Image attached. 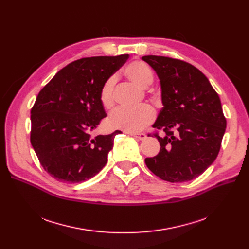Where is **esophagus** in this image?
<instances>
[{"label": "esophagus", "instance_id": "34e87169", "mask_svg": "<svg viewBox=\"0 0 249 249\" xmlns=\"http://www.w3.org/2000/svg\"><path fill=\"white\" fill-rule=\"evenodd\" d=\"M131 136H133L134 138L138 139V140H144L146 138V134L145 133H129Z\"/></svg>", "mask_w": 249, "mask_h": 249}]
</instances>
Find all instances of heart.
<instances>
[{"label": "heart", "instance_id": "heart-1", "mask_svg": "<svg viewBox=\"0 0 249 249\" xmlns=\"http://www.w3.org/2000/svg\"><path fill=\"white\" fill-rule=\"evenodd\" d=\"M125 75L141 88L152 84L154 74L149 65L141 60L128 63L124 69ZM115 78L110 76L102 85L99 99L105 109H110L114 105ZM155 118L154 109L149 105H141L136 108L118 107L108 118V125L112 129H120L127 132H138L153 122Z\"/></svg>", "mask_w": 249, "mask_h": 249}]
</instances>
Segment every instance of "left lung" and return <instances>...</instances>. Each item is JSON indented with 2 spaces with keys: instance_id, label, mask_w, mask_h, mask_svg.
<instances>
[{
  "instance_id": "1",
  "label": "left lung",
  "mask_w": 249,
  "mask_h": 249,
  "mask_svg": "<svg viewBox=\"0 0 249 249\" xmlns=\"http://www.w3.org/2000/svg\"><path fill=\"white\" fill-rule=\"evenodd\" d=\"M142 59L158 73L163 108L152 125L158 155L145 159L150 171L169 182L192 180L216 160L226 129L221 101L206 75L189 62L167 56Z\"/></svg>"
}]
</instances>
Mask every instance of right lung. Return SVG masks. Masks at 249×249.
<instances>
[{
	"label": "right lung",
	"instance_id": "right-lung-1",
	"mask_svg": "<svg viewBox=\"0 0 249 249\" xmlns=\"http://www.w3.org/2000/svg\"><path fill=\"white\" fill-rule=\"evenodd\" d=\"M128 58L129 54L77 59L39 91L31 109L30 141L44 171L58 181L87 180L107 163L121 131L91 136L107 116L99 93Z\"/></svg>",
	"mask_w": 249,
	"mask_h": 249
}]
</instances>
